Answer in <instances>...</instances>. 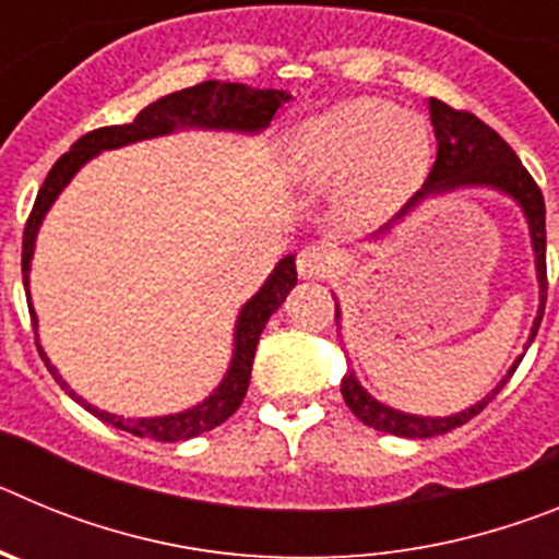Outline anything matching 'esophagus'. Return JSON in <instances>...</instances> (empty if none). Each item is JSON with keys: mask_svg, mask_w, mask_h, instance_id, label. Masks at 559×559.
<instances>
[{"mask_svg": "<svg viewBox=\"0 0 559 559\" xmlns=\"http://www.w3.org/2000/svg\"><path fill=\"white\" fill-rule=\"evenodd\" d=\"M296 269H299V276H305V280H324V276H330L333 265H330L328 251L319 249V246H308L296 257Z\"/></svg>", "mask_w": 559, "mask_h": 559, "instance_id": "34e87169", "label": "esophagus"}]
</instances>
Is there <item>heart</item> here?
<instances>
[{
  "mask_svg": "<svg viewBox=\"0 0 559 559\" xmlns=\"http://www.w3.org/2000/svg\"><path fill=\"white\" fill-rule=\"evenodd\" d=\"M433 167V133L417 111L380 97H353L296 126L285 147V176L308 190L338 181L341 221L378 226L423 190Z\"/></svg>",
  "mask_w": 559,
  "mask_h": 559,
  "instance_id": "heart-1",
  "label": "heart"
}]
</instances>
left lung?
Instances as JSON below:
<instances>
[{
    "mask_svg": "<svg viewBox=\"0 0 559 559\" xmlns=\"http://www.w3.org/2000/svg\"><path fill=\"white\" fill-rule=\"evenodd\" d=\"M428 111H431L433 133H437V162H433L423 190L397 212V221L403 218L406 212H412L419 201L428 199V195H442V192H453L459 190V187H490V190H498L503 192V195L515 199L518 206L523 210V215H526V224H530L532 249H535L537 283H540V308H537V319L535 324H532L530 341H526V347H530L537 335V328H540L543 308H546V288H549V283H546V204H543L540 187L535 185L530 170L521 165L515 151H512L487 122L478 120L476 114L456 111V108L437 100V97L428 100ZM389 229H392V224L383 226L374 237L386 235ZM338 319L341 310L338 302H335V324H338ZM521 358L512 364L507 378H503L487 397L478 400L476 406H471L467 412L451 414V417H419V414H406L397 412V408L383 406V403H378L367 389L360 386L358 380H355V372H347L341 378V394H344V403L349 406V412H353L364 426L374 428V431L394 433V437L428 439L453 431V428L464 426L467 419L476 417L478 412H484V406L507 386V380L512 378V372L518 369Z\"/></svg>",
    "mask_w": 559,
    "mask_h": 559,
    "instance_id": "1",
    "label": "left lung"
}]
</instances>
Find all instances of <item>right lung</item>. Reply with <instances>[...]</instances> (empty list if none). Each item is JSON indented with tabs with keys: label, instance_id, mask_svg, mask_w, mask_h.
Returning <instances> with one entry per match:
<instances>
[{
	"label": "right lung",
	"instance_id": "right-lung-1",
	"mask_svg": "<svg viewBox=\"0 0 559 559\" xmlns=\"http://www.w3.org/2000/svg\"><path fill=\"white\" fill-rule=\"evenodd\" d=\"M290 95L280 92V88H249L243 83H221V81H204L199 86L181 88V92H173V95L159 97L156 103L142 108L136 114V120L128 122V126H108L97 128V131L83 133L75 145L63 153L61 159L52 165V170L47 173L44 187L38 190L36 204L29 212L27 226H24L22 237V276H24V290H27L29 280V260H33V249H36V235L38 226H41L44 215L56 199L61 195L63 187L72 181L78 170L86 165L92 156H97L100 151H114V147L131 145V142L140 140H153V136H165L173 133L176 128H215V131H243V133H257L269 128V122L274 120L276 108L288 103ZM296 285V257L288 254L276 263L274 274L265 280V285L251 296L249 302L243 305L240 316H237L235 324V353H231V364L226 369L221 386L199 403V406L187 408L179 414H167V417H117V414L100 412V408L88 406L86 400L78 397L72 389L63 383L61 374L56 372V367H49V358L41 353L44 364L49 367L52 378L61 383L69 392V397L78 400L86 412L95 414L97 419L108 423V426L120 428V431L133 433V437H147L159 439V442H179V439H192L199 433L212 431L215 426L226 423L231 414L240 408L246 397V389H249L251 378V364H254V349L260 333L269 324L271 313H274L280 305L285 302V296L290 294V288ZM29 305V302H27ZM29 316H33V328L38 324L36 310L29 305Z\"/></svg>",
	"mask_w": 559,
	"mask_h": 559
}]
</instances>
